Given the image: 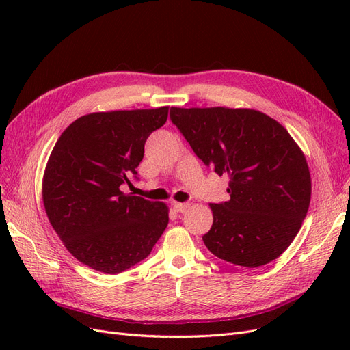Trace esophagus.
Wrapping results in <instances>:
<instances>
[{
	"mask_svg": "<svg viewBox=\"0 0 350 350\" xmlns=\"http://www.w3.org/2000/svg\"><path fill=\"white\" fill-rule=\"evenodd\" d=\"M172 206H174V210L178 211V213H184V211L188 208L187 203H176V201H175Z\"/></svg>",
	"mask_w": 350,
	"mask_h": 350,
	"instance_id": "34e87169",
	"label": "esophagus"
}]
</instances>
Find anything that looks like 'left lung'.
<instances>
[{"mask_svg": "<svg viewBox=\"0 0 350 350\" xmlns=\"http://www.w3.org/2000/svg\"><path fill=\"white\" fill-rule=\"evenodd\" d=\"M171 120L198 159L229 178L225 203L210 204L203 237L220 260L256 269L276 260L298 234L311 201L299 146L276 120L247 108H171Z\"/></svg>", "mask_w": 350, "mask_h": 350, "instance_id": "left-lung-1", "label": "left lung"}]
</instances>
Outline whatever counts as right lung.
I'll return each mask as SVG.
<instances>
[{
  "label": "right lung",
  "mask_w": 350,
  "mask_h": 350,
  "mask_svg": "<svg viewBox=\"0 0 350 350\" xmlns=\"http://www.w3.org/2000/svg\"><path fill=\"white\" fill-rule=\"evenodd\" d=\"M169 107L83 115L48 159L42 198L49 224L84 266L116 274L152 252L167 226V206L124 194L144 143L167 120ZM137 178V176H135Z\"/></svg>",
  "instance_id": "right-lung-1"
}]
</instances>
